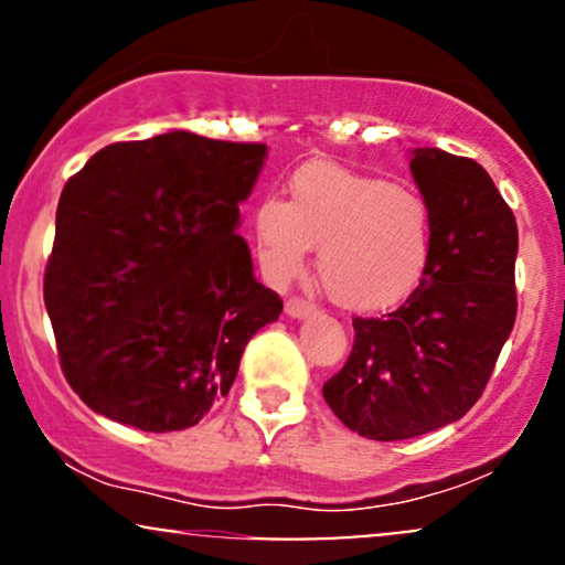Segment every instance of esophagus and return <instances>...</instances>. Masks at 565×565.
Returning <instances> with one entry per match:
<instances>
[{
  "instance_id": "34e87169",
  "label": "esophagus",
  "mask_w": 565,
  "mask_h": 565,
  "mask_svg": "<svg viewBox=\"0 0 565 565\" xmlns=\"http://www.w3.org/2000/svg\"><path fill=\"white\" fill-rule=\"evenodd\" d=\"M313 310H316L313 305L300 300V297H291V300H287V305H284V313H287L289 319H297V321H302V319H308V316H313Z\"/></svg>"
}]
</instances>
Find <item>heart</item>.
Returning a JSON list of instances; mask_svg holds the SVG:
<instances>
[{
  "label": "heart",
  "instance_id": "obj_1",
  "mask_svg": "<svg viewBox=\"0 0 565 565\" xmlns=\"http://www.w3.org/2000/svg\"><path fill=\"white\" fill-rule=\"evenodd\" d=\"M265 276L287 284L319 246L323 291L345 310H385L414 291L430 260V210L391 180L313 161L295 172L289 201L263 199L252 217Z\"/></svg>",
  "mask_w": 565,
  "mask_h": 565
}]
</instances>
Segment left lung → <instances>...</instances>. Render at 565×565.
<instances>
[{
	"mask_svg": "<svg viewBox=\"0 0 565 565\" xmlns=\"http://www.w3.org/2000/svg\"><path fill=\"white\" fill-rule=\"evenodd\" d=\"M408 159L430 210V260L398 310L353 321L350 359L323 385L342 425L372 440L417 438L465 417L518 310V225L489 172L440 148H412Z\"/></svg>",
	"mask_w": 565,
	"mask_h": 565,
	"instance_id": "1",
	"label": "left lung"
}]
</instances>
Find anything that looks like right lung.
I'll return each instance as SVG.
<instances>
[{"instance_id": "right-lung-1", "label": "right lung", "mask_w": 565, "mask_h": 565, "mask_svg": "<svg viewBox=\"0 0 565 565\" xmlns=\"http://www.w3.org/2000/svg\"><path fill=\"white\" fill-rule=\"evenodd\" d=\"M265 157L172 129L106 146L63 188L44 305L93 412L170 433L228 395L246 342L284 308L236 233Z\"/></svg>"}]
</instances>
